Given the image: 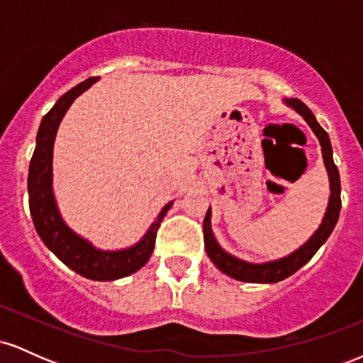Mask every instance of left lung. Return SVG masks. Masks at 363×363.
Segmentation results:
<instances>
[{
	"label": "left lung",
	"mask_w": 363,
	"mask_h": 363,
	"mask_svg": "<svg viewBox=\"0 0 363 363\" xmlns=\"http://www.w3.org/2000/svg\"><path fill=\"white\" fill-rule=\"evenodd\" d=\"M290 107H294L298 114L303 116V119L307 121V124L312 128V131L315 133V136L319 138L320 147H323V158L324 165H326L328 174H329V182H331V196H329V205L328 211L324 215L323 223L318 228L314 235L302 245L301 249H297L295 252H291L290 256L283 257V259L264 262V264H252V262H245L242 259H237V257L230 256L228 252H225L218 244H216L213 232H211V211H206L205 222H203V237H205V249L210 256V259L215 262L216 268L220 272H223L228 277L235 278L240 281H249V283H277L289 278L290 274L302 268L306 262L312 259L318 249L328 240V237L331 235L333 228H335L336 222H338L340 210H341V184H340V172L338 167L333 162V148L331 141H329L328 133L319 126V123L315 121L314 114L309 107L306 106L298 99H289L285 101Z\"/></svg>",
	"instance_id": "obj_1"
}]
</instances>
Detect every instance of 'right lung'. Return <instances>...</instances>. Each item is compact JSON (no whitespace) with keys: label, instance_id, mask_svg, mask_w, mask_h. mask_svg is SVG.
Here are the masks:
<instances>
[{"label":"right lung","instance_id":"1","mask_svg":"<svg viewBox=\"0 0 363 363\" xmlns=\"http://www.w3.org/2000/svg\"><path fill=\"white\" fill-rule=\"evenodd\" d=\"M95 82L97 78H89L74 89L66 91L60 101L54 104L52 109L44 116L39 133H37V145L30 160V169H28V206H30V215L37 234L68 268H72L82 277L90 278V280L106 281L118 280V278L138 272L150 259L153 247H155L158 227L172 203L162 208L157 222L152 225L147 235L138 244L124 249V251H99L85 239L69 230L61 220L51 187L54 136H56L62 116L74 99Z\"/></svg>","mask_w":363,"mask_h":363}]
</instances>
